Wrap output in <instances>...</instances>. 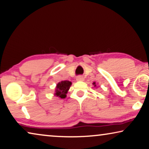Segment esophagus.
<instances>
[{
    "instance_id": "esophagus-1",
    "label": "esophagus",
    "mask_w": 149,
    "mask_h": 149,
    "mask_svg": "<svg viewBox=\"0 0 149 149\" xmlns=\"http://www.w3.org/2000/svg\"><path fill=\"white\" fill-rule=\"evenodd\" d=\"M76 79H77V81H84V78H83V77L81 76V75H80V76H78V77H77Z\"/></svg>"
}]
</instances>
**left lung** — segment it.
Listing matches in <instances>:
<instances>
[{"label":"left lung","instance_id":"1","mask_svg":"<svg viewBox=\"0 0 149 149\" xmlns=\"http://www.w3.org/2000/svg\"><path fill=\"white\" fill-rule=\"evenodd\" d=\"M93 84L94 85V86H95V87H97V84H96L95 82H94L93 83Z\"/></svg>","mask_w":149,"mask_h":149}]
</instances>
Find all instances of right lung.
I'll return each instance as SVG.
<instances>
[{"mask_svg":"<svg viewBox=\"0 0 149 149\" xmlns=\"http://www.w3.org/2000/svg\"><path fill=\"white\" fill-rule=\"evenodd\" d=\"M72 82L68 81H62L56 84L54 95L61 98L67 97V94L71 86Z\"/></svg>","mask_w":149,"mask_h":149,"instance_id":"add662e5","label":"right lung"}]
</instances>
